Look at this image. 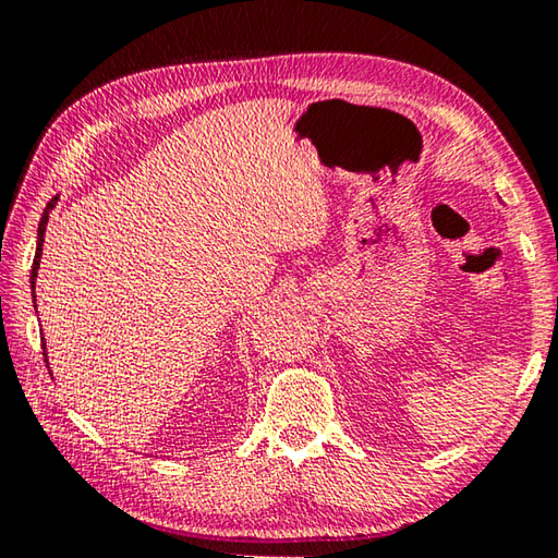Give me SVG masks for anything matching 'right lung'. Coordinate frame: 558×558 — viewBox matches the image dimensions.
I'll list each match as a JSON object with an SVG mask.
<instances>
[{
  "label": "right lung",
  "mask_w": 558,
  "mask_h": 558,
  "mask_svg": "<svg viewBox=\"0 0 558 558\" xmlns=\"http://www.w3.org/2000/svg\"><path fill=\"white\" fill-rule=\"evenodd\" d=\"M56 202H58V197H53L46 205V209H44V217H40V225H38V244H36V256H34V268H32V292H34V288H36V272H38V266H40V251H44V234H46V225H48V215H50V209L56 207ZM34 300H36V295H34ZM44 349H46V343H44ZM46 356V353H44Z\"/></svg>",
  "instance_id": "right-lung-1"
}]
</instances>
